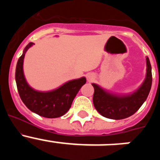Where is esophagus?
<instances>
[{"mask_svg": "<svg viewBox=\"0 0 160 160\" xmlns=\"http://www.w3.org/2000/svg\"><path fill=\"white\" fill-rule=\"evenodd\" d=\"M94 75H93L92 73H89V74H87V79H88V81L91 82L93 81V79H94Z\"/></svg>", "mask_w": 160, "mask_h": 160, "instance_id": "1", "label": "esophagus"}]
</instances>
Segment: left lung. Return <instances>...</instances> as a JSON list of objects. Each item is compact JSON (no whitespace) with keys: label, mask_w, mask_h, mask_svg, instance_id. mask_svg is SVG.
<instances>
[{"label":"left lung","mask_w":160,"mask_h":160,"mask_svg":"<svg viewBox=\"0 0 160 160\" xmlns=\"http://www.w3.org/2000/svg\"><path fill=\"white\" fill-rule=\"evenodd\" d=\"M152 83V66L147 58V76L140 88L129 96H117L106 92L98 85L94 89L93 102L98 112L111 119H123L135 114L140 108L149 94Z\"/></svg>","instance_id":"1"}]
</instances>
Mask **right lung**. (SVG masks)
Segmentation results:
<instances>
[{"label": "right lung", "instance_id": "1", "mask_svg": "<svg viewBox=\"0 0 160 160\" xmlns=\"http://www.w3.org/2000/svg\"><path fill=\"white\" fill-rule=\"evenodd\" d=\"M32 45V42L28 44L17 64L15 78L21 99L31 111L38 115L49 118L62 116L70 110L73 100L80 88L87 82V79L83 77L72 80L49 92H39L32 89L24 77L23 59L25 52Z\"/></svg>", "mask_w": 160, "mask_h": 160}]
</instances>
